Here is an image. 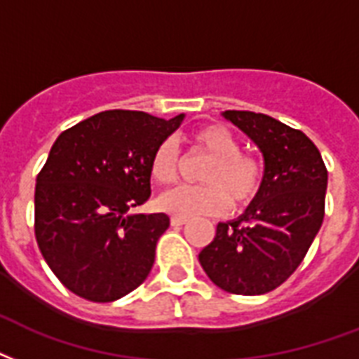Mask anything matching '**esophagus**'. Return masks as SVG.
<instances>
[{"label":"esophagus","mask_w":359,"mask_h":359,"mask_svg":"<svg viewBox=\"0 0 359 359\" xmlns=\"http://www.w3.org/2000/svg\"><path fill=\"white\" fill-rule=\"evenodd\" d=\"M186 222H188V220H186V218H182V216H173V218H171V226H173V228L184 226Z\"/></svg>","instance_id":"34e87169"}]
</instances>
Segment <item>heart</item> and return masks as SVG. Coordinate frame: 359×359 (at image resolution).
Returning <instances> with one entry per match:
<instances>
[{
  "label": "heart",
  "instance_id": "obj_1",
  "mask_svg": "<svg viewBox=\"0 0 359 359\" xmlns=\"http://www.w3.org/2000/svg\"><path fill=\"white\" fill-rule=\"evenodd\" d=\"M191 149L210 156L199 179L203 186H182L163 194L160 207L175 216H220L229 209H245L264 188L265 168L258 156L241 150L233 131L218 124L199 128L190 137ZM179 150L173 141H161L150 158V177L156 184L179 180Z\"/></svg>",
  "mask_w": 359,
  "mask_h": 359
}]
</instances>
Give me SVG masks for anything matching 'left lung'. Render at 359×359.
I'll return each mask as SVG.
<instances>
[{
    "label": "left lung",
    "instance_id": "obj_1",
    "mask_svg": "<svg viewBox=\"0 0 359 359\" xmlns=\"http://www.w3.org/2000/svg\"><path fill=\"white\" fill-rule=\"evenodd\" d=\"M224 116L264 152L265 180L245 215L216 226L199 264L224 292L262 295L286 283L307 256L324 222L327 169L301 130L252 111Z\"/></svg>",
    "mask_w": 359,
    "mask_h": 359
}]
</instances>
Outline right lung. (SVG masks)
Segmentation results:
<instances>
[{
	"label": "right lung",
	"instance_id": "add662e5",
	"mask_svg": "<svg viewBox=\"0 0 359 359\" xmlns=\"http://www.w3.org/2000/svg\"><path fill=\"white\" fill-rule=\"evenodd\" d=\"M103 111L60 133L35 184V239L65 288L109 303L139 288L169 216L133 215L150 198V158L182 122Z\"/></svg>",
	"mask_w": 359,
	"mask_h": 359
}]
</instances>
